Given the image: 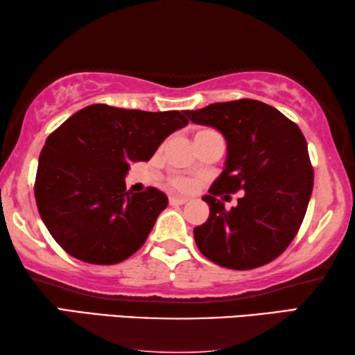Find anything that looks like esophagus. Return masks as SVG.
I'll list each match as a JSON object with an SVG mask.
<instances>
[{
	"label": "esophagus",
	"instance_id": "obj_1",
	"mask_svg": "<svg viewBox=\"0 0 355 355\" xmlns=\"http://www.w3.org/2000/svg\"><path fill=\"white\" fill-rule=\"evenodd\" d=\"M188 202V198H177V196H171L168 198V204L171 205H183Z\"/></svg>",
	"mask_w": 355,
	"mask_h": 355
}]
</instances>
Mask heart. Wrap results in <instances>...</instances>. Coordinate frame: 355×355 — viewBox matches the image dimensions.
<instances>
[{
  "label": "heart",
  "mask_w": 355,
  "mask_h": 355,
  "mask_svg": "<svg viewBox=\"0 0 355 355\" xmlns=\"http://www.w3.org/2000/svg\"><path fill=\"white\" fill-rule=\"evenodd\" d=\"M199 132H208V131H199ZM171 187H172L173 189L184 191V189H188V188H189V182H188V180H184V178H178V177H175V178H172V180H171Z\"/></svg>",
  "instance_id": "heart-1"
}]
</instances>
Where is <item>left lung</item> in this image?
<instances>
[{"label": "left lung", "mask_w": 355, "mask_h": 355, "mask_svg": "<svg viewBox=\"0 0 355 355\" xmlns=\"http://www.w3.org/2000/svg\"><path fill=\"white\" fill-rule=\"evenodd\" d=\"M184 115L216 128L227 142L226 167L202 198L210 216L194 229L199 251L232 270L272 262L299 232L313 193V166L300 128L254 99L215 103ZM237 190L245 194L226 211L216 196Z\"/></svg>", "instance_id": "1"}]
</instances>
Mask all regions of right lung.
Masks as SVG:
<instances>
[{
    "mask_svg": "<svg viewBox=\"0 0 355 355\" xmlns=\"http://www.w3.org/2000/svg\"><path fill=\"white\" fill-rule=\"evenodd\" d=\"M187 125L178 110L93 104L55 129L39 156L35 198L56 243L96 266L132 256L168 200L153 187L126 191L129 164L148 161L167 136Z\"/></svg>",
    "mask_w": 355,
    "mask_h": 355,
    "instance_id": "add662e5",
    "label": "right lung"
}]
</instances>
